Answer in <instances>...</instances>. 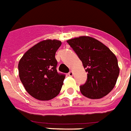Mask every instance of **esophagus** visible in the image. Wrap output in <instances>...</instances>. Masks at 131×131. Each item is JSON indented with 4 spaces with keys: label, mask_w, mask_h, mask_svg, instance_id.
I'll list each match as a JSON object with an SVG mask.
<instances>
[{
    "label": "esophagus",
    "mask_w": 131,
    "mask_h": 131,
    "mask_svg": "<svg viewBox=\"0 0 131 131\" xmlns=\"http://www.w3.org/2000/svg\"><path fill=\"white\" fill-rule=\"evenodd\" d=\"M68 75H69V76H73V73L72 71H69V72Z\"/></svg>",
    "instance_id": "1"
}]
</instances>
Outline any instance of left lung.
<instances>
[{
	"label": "left lung",
	"mask_w": 131,
	"mask_h": 131,
	"mask_svg": "<svg viewBox=\"0 0 131 131\" xmlns=\"http://www.w3.org/2000/svg\"><path fill=\"white\" fill-rule=\"evenodd\" d=\"M81 60L87 80L80 86L82 94L90 99H100L108 94L116 84L119 73L117 59L101 42L89 36L67 40Z\"/></svg>",
	"instance_id": "1"
}]
</instances>
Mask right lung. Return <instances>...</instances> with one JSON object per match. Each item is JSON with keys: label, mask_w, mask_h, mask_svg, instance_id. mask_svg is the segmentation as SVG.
<instances>
[{"label": "right lung", "mask_w": 131, "mask_h": 131, "mask_svg": "<svg viewBox=\"0 0 131 131\" xmlns=\"http://www.w3.org/2000/svg\"><path fill=\"white\" fill-rule=\"evenodd\" d=\"M62 42L45 40L30 48L18 63L19 78L28 93L39 100H49L59 94L65 75L57 71L55 55Z\"/></svg>", "instance_id": "right-lung-1"}]
</instances>
